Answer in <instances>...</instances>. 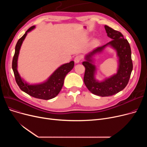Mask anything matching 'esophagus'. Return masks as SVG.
Here are the masks:
<instances>
[{
	"label": "esophagus",
	"instance_id": "34e87169",
	"mask_svg": "<svg viewBox=\"0 0 147 147\" xmlns=\"http://www.w3.org/2000/svg\"><path fill=\"white\" fill-rule=\"evenodd\" d=\"M82 56L80 55H77L75 58H74V62L76 63H79V62L82 59Z\"/></svg>",
	"mask_w": 147,
	"mask_h": 147
}]
</instances>
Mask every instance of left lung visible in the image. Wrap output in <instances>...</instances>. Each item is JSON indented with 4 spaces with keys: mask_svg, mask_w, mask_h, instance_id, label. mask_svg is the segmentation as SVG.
I'll list each match as a JSON object with an SVG mask.
<instances>
[{
    "mask_svg": "<svg viewBox=\"0 0 147 147\" xmlns=\"http://www.w3.org/2000/svg\"><path fill=\"white\" fill-rule=\"evenodd\" d=\"M107 36L112 40L106 45L98 47L86 56V61L82 64L85 67L84 83L92 94L100 96H109L117 94L125 89L129 82L133 69L131 57V49L127 39L119 31L105 26ZM108 45H110L117 51L119 57V68L118 73L103 82H98L94 79L95 66L92 64V57L96 53L102 51Z\"/></svg>",
    "mask_w": 147,
    "mask_h": 147,
    "instance_id": "left-lung-1",
    "label": "left lung"
}]
</instances>
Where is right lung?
Returning <instances> with one entry per match:
<instances>
[{"label":"right lung","mask_w":147,"mask_h":147,"mask_svg":"<svg viewBox=\"0 0 147 147\" xmlns=\"http://www.w3.org/2000/svg\"><path fill=\"white\" fill-rule=\"evenodd\" d=\"M35 26L29 28L26 33L18 40L15 46V51L12 59V67L14 73L15 81L21 90L36 98L48 100L55 98L63 88L65 76L74 67V61L62 65L53 72L48 80L41 84H28L23 80L17 70V61L21 46L27 33L34 29Z\"/></svg>","instance_id":"add662e5"}]
</instances>
